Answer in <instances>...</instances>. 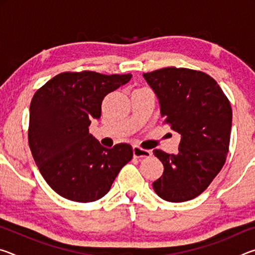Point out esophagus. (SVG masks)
Listing matches in <instances>:
<instances>
[{
  "mask_svg": "<svg viewBox=\"0 0 255 255\" xmlns=\"http://www.w3.org/2000/svg\"><path fill=\"white\" fill-rule=\"evenodd\" d=\"M132 150H133V156L137 157V158H143V157L152 156V152H150V150L141 148V147H139V146H137V145L133 146Z\"/></svg>",
  "mask_w": 255,
  "mask_h": 255,
  "instance_id": "1",
  "label": "esophagus"
}]
</instances>
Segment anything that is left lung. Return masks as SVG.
<instances>
[{"label": "left lung", "instance_id": "1", "mask_svg": "<svg viewBox=\"0 0 255 255\" xmlns=\"http://www.w3.org/2000/svg\"><path fill=\"white\" fill-rule=\"evenodd\" d=\"M159 100L164 123L181 135L179 153H153L163 163L153 188L162 199L183 202L201 195L221 172L230 147L232 107L213 77L190 68L144 73Z\"/></svg>", "mask_w": 255, "mask_h": 255}]
</instances>
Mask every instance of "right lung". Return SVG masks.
<instances>
[{
    "mask_svg": "<svg viewBox=\"0 0 255 255\" xmlns=\"http://www.w3.org/2000/svg\"><path fill=\"white\" fill-rule=\"evenodd\" d=\"M131 74L64 72L38 89L30 103L28 140L32 157L49 187L77 202H92L109 191L132 158L129 144L102 146L89 132L100 118L105 97Z\"/></svg>",
    "mask_w": 255,
    "mask_h": 255,
    "instance_id": "add662e5",
    "label": "right lung"
}]
</instances>
